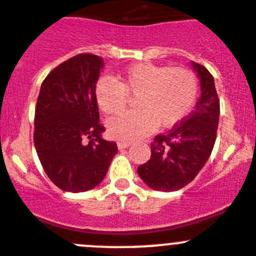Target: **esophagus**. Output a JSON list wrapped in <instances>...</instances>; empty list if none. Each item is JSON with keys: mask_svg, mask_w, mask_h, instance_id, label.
<instances>
[{"mask_svg": "<svg viewBox=\"0 0 256 256\" xmlns=\"http://www.w3.org/2000/svg\"><path fill=\"white\" fill-rule=\"evenodd\" d=\"M130 146V142L128 141H118V148H120V150H124V148H128Z\"/></svg>", "mask_w": 256, "mask_h": 256, "instance_id": "esophagus-1", "label": "esophagus"}]
</instances>
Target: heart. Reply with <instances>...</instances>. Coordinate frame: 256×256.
I'll use <instances>...</instances> for the list:
<instances>
[{"label": "heart", "instance_id": "heart-1", "mask_svg": "<svg viewBox=\"0 0 256 256\" xmlns=\"http://www.w3.org/2000/svg\"><path fill=\"white\" fill-rule=\"evenodd\" d=\"M199 92L198 78L188 68L136 64L126 68L118 80L104 76L95 85V100L106 115L125 108L128 96L135 98L138 110L111 118L108 131L114 138L131 141L148 135L158 126L171 128L191 112Z\"/></svg>", "mask_w": 256, "mask_h": 256}]
</instances>
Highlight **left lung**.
Returning <instances> with one entry per match:
<instances>
[{
  "mask_svg": "<svg viewBox=\"0 0 256 256\" xmlns=\"http://www.w3.org/2000/svg\"><path fill=\"white\" fill-rule=\"evenodd\" d=\"M191 66L200 80L195 110L170 132L158 135L151 144V158L138 168L148 188L176 191L194 180L212 155L219 125L220 104L212 74L196 62Z\"/></svg>",
  "mask_w": 256,
  "mask_h": 256,
  "instance_id": "8db88e82",
  "label": "left lung"
}]
</instances>
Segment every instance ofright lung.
Returning a JSON list of instances; mask_svg holds the SVG:
<instances>
[{
	"mask_svg": "<svg viewBox=\"0 0 256 256\" xmlns=\"http://www.w3.org/2000/svg\"><path fill=\"white\" fill-rule=\"evenodd\" d=\"M104 68L96 54H81L51 71L40 90L34 142L50 180L64 191L81 192L105 178L118 145L102 138L95 85ZM85 138H90L88 144Z\"/></svg>",
	"mask_w": 256,
	"mask_h": 256,
	"instance_id": "obj_1",
	"label": "right lung"
}]
</instances>
